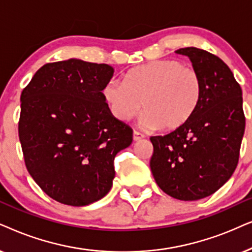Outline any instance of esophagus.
Here are the masks:
<instances>
[{"label":"esophagus","mask_w":252,"mask_h":252,"mask_svg":"<svg viewBox=\"0 0 252 252\" xmlns=\"http://www.w3.org/2000/svg\"><path fill=\"white\" fill-rule=\"evenodd\" d=\"M132 138H133V140H135V142H139V140H142L144 138V135H143V133L138 132V131H133Z\"/></svg>","instance_id":"34e87169"}]
</instances>
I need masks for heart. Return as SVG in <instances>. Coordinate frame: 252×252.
Returning <instances> with one entry per match:
<instances>
[{"mask_svg": "<svg viewBox=\"0 0 252 252\" xmlns=\"http://www.w3.org/2000/svg\"><path fill=\"white\" fill-rule=\"evenodd\" d=\"M203 95L202 77L179 60H157L126 72L123 83L108 80L102 98L109 113L129 121L140 110L146 129L172 131L184 126L198 109Z\"/></svg>", "mask_w": 252, "mask_h": 252, "instance_id": "b5f03b06", "label": "heart"}]
</instances>
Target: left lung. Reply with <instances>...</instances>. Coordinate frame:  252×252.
<instances>
[{"mask_svg":"<svg viewBox=\"0 0 252 252\" xmlns=\"http://www.w3.org/2000/svg\"><path fill=\"white\" fill-rule=\"evenodd\" d=\"M176 53L188 56L202 77V100L184 126L151 137L150 166L163 192L180 200H198L219 190L239 162L246 128L242 90L214 54L196 47Z\"/></svg>","mask_w":252,"mask_h":252,"instance_id":"left-lung-1","label":"left lung"}]
</instances>
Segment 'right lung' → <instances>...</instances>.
I'll use <instances>...</instances> for the list:
<instances>
[{"label":"right lung","instance_id":"obj_1","mask_svg":"<svg viewBox=\"0 0 252 252\" xmlns=\"http://www.w3.org/2000/svg\"><path fill=\"white\" fill-rule=\"evenodd\" d=\"M108 64L47 63L21 95L18 135L30 175L45 193L85 206L109 192L114 158L132 142V129L112 116L102 87Z\"/></svg>","mask_w":252,"mask_h":252}]
</instances>
